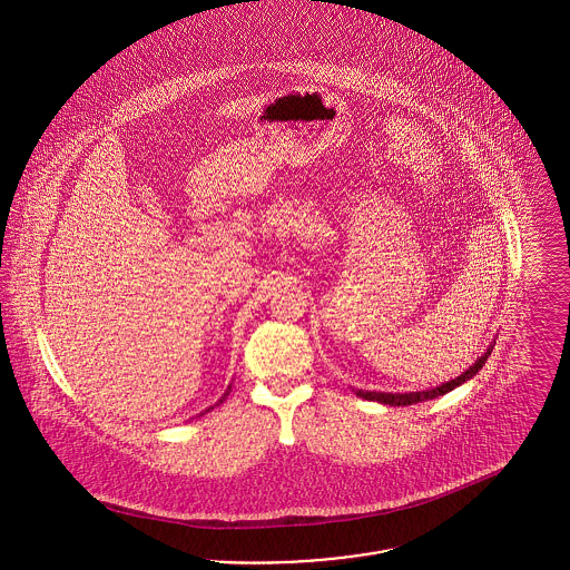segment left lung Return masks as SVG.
<instances>
[{"instance_id": "left-lung-1", "label": "left lung", "mask_w": 570, "mask_h": 570, "mask_svg": "<svg viewBox=\"0 0 570 570\" xmlns=\"http://www.w3.org/2000/svg\"><path fill=\"white\" fill-rule=\"evenodd\" d=\"M489 354L491 353L488 351V353L483 354V356L468 370V372H463L458 379L451 380V382H444V384L435 386L432 391H421V393H376V391L372 393V391H356V395L363 397V400H370V402L389 404V406H410V404H419V402H425V400H434L438 395H444V393L453 391L455 386H460L461 382L476 376L479 370L485 365Z\"/></svg>"}]
</instances>
